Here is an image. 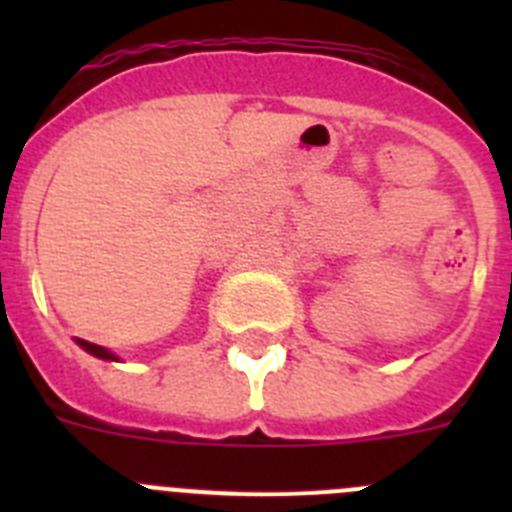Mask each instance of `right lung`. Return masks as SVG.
Masks as SVG:
<instances>
[{
    "label": "right lung",
    "instance_id": "1",
    "mask_svg": "<svg viewBox=\"0 0 512 512\" xmlns=\"http://www.w3.org/2000/svg\"><path fill=\"white\" fill-rule=\"evenodd\" d=\"M76 343H79V346L84 348V351H89V354L99 356V359H117L115 354H110V351H107V348L97 346V343H89V341H84V338H76Z\"/></svg>",
    "mask_w": 512,
    "mask_h": 512
}]
</instances>
